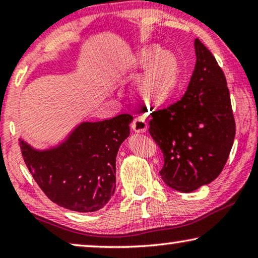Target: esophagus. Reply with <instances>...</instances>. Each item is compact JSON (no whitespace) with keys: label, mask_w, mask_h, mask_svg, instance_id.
Masks as SVG:
<instances>
[{"label":"esophagus","mask_w":258,"mask_h":258,"mask_svg":"<svg viewBox=\"0 0 258 258\" xmlns=\"http://www.w3.org/2000/svg\"><path fill=\"white\" fill-rule=\"evenodd\" d=\"M148 128L147 121L143 117H136L132 122V130L137 133H144Z\"/></svg>","instance_id":"obj_1"}]
</instances>
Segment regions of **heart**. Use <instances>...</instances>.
I'll return each instance as SVG.
<instances>
[{"mask_svg": "<svg viewBox=\"0 0 258 258\" xmlns=\"http://www.w3.org/2000/svg\"><path fill=\"white\" fill-rule=\"evenodd\" d=\"M137 67L143 69L132 85V96L145 106L164 105L176 90L180 78V61L175 53L148 46L137 56Z\"/></svg>", "mask_w": 258, "mask_h": 258, "instance_id": "b5f03b06", "label": "heart"}]
</instances>
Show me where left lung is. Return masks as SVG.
<instances>
[{
  "label": "left lung",
  "instance_id": "1",
  "mask_svg": "<svg viewBox=\"0 0 258 258\" xmlns=\"http://www.w3.org/2000/svg\"><path fill=\"white\" fill-rule=\"evenodd\" d=\"M194 46L197 63L187 91L176 103L154 111L148 130L164 154L161 179L182 193L220 175L236 128L222 69L200 39Z\"/></svg>",
  "mask_w": 258,
  "mask_h": 258
}]
</instances>
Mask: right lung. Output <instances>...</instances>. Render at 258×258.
<instances>
[{"label":"right lung","instance_id":"1","mask_svg":"<svg viewBox=\"0 0 258 258\" xmlns=\"http://www.w3.org/2000/svg\"><path fill=\"white\" fill-rule=\"evenodd\" d=\"M131 114L84 121L58 146L39 151L20 139L24 162L39 188L56 205L96 212L115 190V158L130 136Z\"/></svg>","mask_w":258,"mask_h":258}]
</instances>
